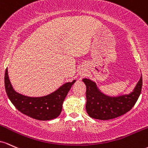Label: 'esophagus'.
<instances>
[{
    "instance_id": "esophagus-1",
    "label": "esophagus",
    "mask_w": 148,
    "mask_h": 148,
    "mask_svg": "<svg viewBox=\"0 0 148 148\" xmlns=\"http://www.w3.org/2000/svg\"><path fill=\"white\" fill-rule=\"evenodd\" d=\"M82 74H83V73H79V75H82Z\"/></svg>"
}]
</instances>
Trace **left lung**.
Returning <instances> with one entry per match:
<instances>
[{"instance_id": "obj_1", "label": "left lung", "mask_w": 148, "mask_h": 148, "mask_svg": "<svg viewBox=\"0 0 148 148\" xmlns=\"http://www.w3.org/2000/svg\"><path fill=\"white\" fill-rule=\"evenodd\" d=\"M86 84V110L92 118L108 120L116 118L129 112L134 107L142 89V75L131 93L117 96H108L101 92L95 82L84 78Z\"/></svg>"}]
</instances>
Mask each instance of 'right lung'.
<instances>
[{"label":"right lung","instance_id":"1","mask_svg":"<svg viewBox=\"0 0 148 148\" xmlns=\"http://www.w3.org/2000/svg\"><path fill=\"white\" fill-rule=\"evenodd\" d=\"M76 82H66L48 95L31 97L16 92L13 89L8 76V69L5 73V87L7 95L18 110L23 114L38 120H50L59 117L66 96L72 85Z\"/></svg>","mask_w":148,"mask_h":148}]
</instances>
